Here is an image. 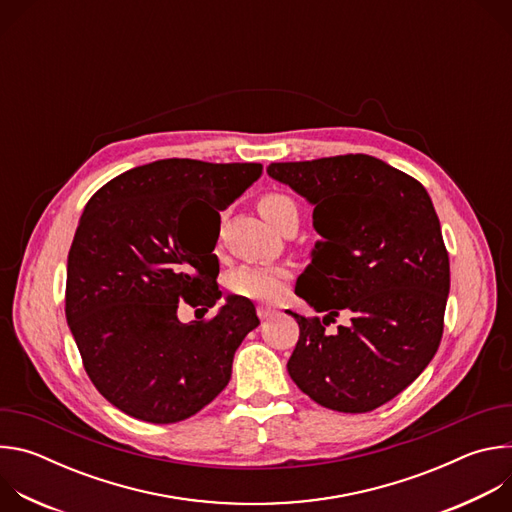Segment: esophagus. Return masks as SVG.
<instances>
[{"mask_svg": "<svg viewBox=\"0 0 512 512\" xmlns=\"http://www.w3.org/2000/svg\"><path fill=\"white\" fill-rule=\"evenodd\" d=\"M273 314H275V310H273V308H267V306H259V308H257V316H259V320H269Z\"/></svg>", "mask_w": 512, "mask_h": 512, "instance_id": "esophagus-1", "label": "esophagus"}]
</instances>
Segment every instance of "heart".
I'll return each instance as SVG.
<instances>
[{
  "label": "heart",
  "mask_w": 512,
  "mask_h": 512,
  "mask_svg": "<svg viewBox=\"0 0 512 512\" xmlns=\"http://www.w3.org/2000/svg\"><path fill=\"white\" fill-rule=\"evenodd\" d=\"M259 212L265 221L279 229L289 214H298L296 202L283 194H267L259 200ZM289 271L281 265L247 263L229 273L227 285L235 296L253 302H275L283 296Z\"/></svg>",
  "instance_id": "heart-1"
}]
</instances>
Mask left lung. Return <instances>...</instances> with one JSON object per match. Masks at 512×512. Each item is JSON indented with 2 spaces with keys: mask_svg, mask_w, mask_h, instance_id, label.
<instances>
[{
  "mask_svg": "<svg viewBox=\"0 0 512 512\" xmlns=\"http://www.w3.org/2000/svg\"><path fill=\"white\" fill-rule=\"evenodd\" d=\"M269 178L314 206L320 235L296 294L322 320H298L287 373L316 403L367 413L397 397L440 346L450 259L427 190L364 154L269 164ZM340 309L351 324L328 335Z\"/></svg>",
  "mask_w": 512,
  "mask_h": 512,
  "instance_id": "8db88e82",
  "label": "left lung"
}]
</instances>
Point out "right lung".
<instances>
[{
	"label": "right lung",
	"mask_w": 512,
	"mask_h": 512,
	"mask_svg": "<svg viewBox=\"0 0 512 512\" xmlns=\"http://www.w3.org/2000/svg\"><path fill=\"white\" fill-rule=\"evenodd\" d=\"M261 164L158 160L107 182L85 206L66 263V322L99 393L123 413L176 423L231 381L233 356L259 326L227 296L208 322H180V300L208 312L221 291L212 241L196 243L190 210H227Z\"/></svg>",
	"instance_id": "right-lung-1"
}]
</instances>
